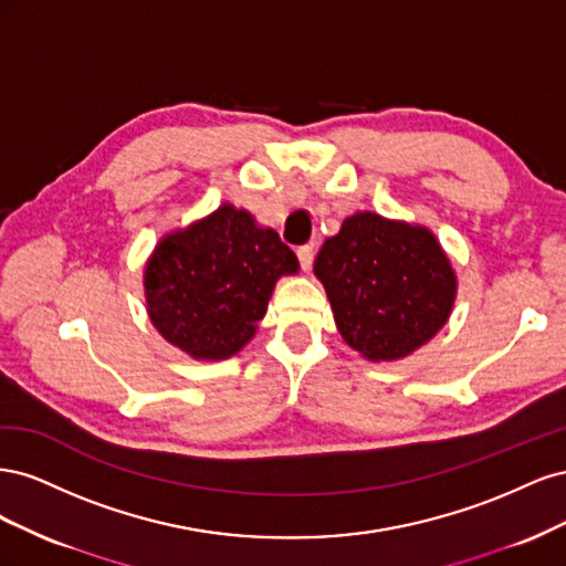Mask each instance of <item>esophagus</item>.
I'll return each mask as SVG.
<instances>
[{
	"instance_id": "1",
	"label": "esophagus",
	"mask_w": 566,
	"mask_h": 566,
	"mask_svg": "<svg viewBox=\"0 0 566 566\" xmlns=\"http://www.w3.org/2000/svg\"><path fill=\"white\" fill-rule=\"evenodd\" d=\"M297 260L304 271H310L314 264V248L312 245H300L297 248Z\"/></svg>"
}]
</instances>
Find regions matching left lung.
<instances>
[{"label":"left lung","instance_id":"1","mask_svg":"<svg viewBox=\"0 0 566 566\" xmlns=\"http://www.w3.org/2000/svg\"><path fill=\"white\" fill-rule=\"evenodd\" d=\"M316 276L347 345L370 361H394L447 323L455 273L422 227L358 212L323 243Z\"/></svg>","mask_w":566,"mask_h":566}]
</instances>
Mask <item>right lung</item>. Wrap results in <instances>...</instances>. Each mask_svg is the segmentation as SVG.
Wrapping results in <instances>:
<instances>
[{"label":"right lung","mask_w":566,"mask_h":566,"mask_svg":"<svg viewBox=\"0 0 566 566\" xmlns=\"http://www.w3.org/2000/svg\"><path fill=\"white\" fill-rule=\"evenodd\" d=\"M297 256L273 229L233 205L167 235L146 266L148 314L160 335L193 358H227L254 335L273 285Z\"/></svg>","instance_id":"add662e5"}]
</instances>
